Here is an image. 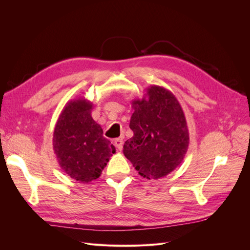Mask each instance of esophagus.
I'll return each mask as SVG.
<instances>
[{"mask_svg": "<svg viewBox=\"0 0 250 250\" xmlns=\"http://www.w3.org/2000/svg\"><path fill=\"white\" fill-rule=\"evenodd\" d=\"M113 144H115L116 148H117L119 151L122 150V148H123V140H122V139H117V140H115V142H113Z\"/></svg>", "mask_w": 250, "mask_h": 250, "instance_id": "1", "label": "esophagus"}]
</instances>
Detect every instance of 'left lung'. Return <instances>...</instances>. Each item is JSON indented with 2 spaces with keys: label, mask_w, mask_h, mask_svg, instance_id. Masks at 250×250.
I'll return each instance as SVG.
<instances>
[{
  "label": "left lung",
  "mask_w": 250,
  "mask_h": 250,
  "mask_svg": "<svg viewBox=\"0 0 250 250\" xmlns=\"http://www.w3.org/2000/svg\"><path fill=\"white\" fill-rule=\"evenodd\" d=\"M129 127L133 137L123 153L141 176L160 179L183 163L188 147V130L183 108L169 89L151 85L142 99L132 101Z\"/></svg>",
  "instance_id": "obj_1"
}]
</instances>
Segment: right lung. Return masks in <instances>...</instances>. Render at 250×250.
I'll return each mask as SVG.
<instances>
[{
    "label": "right lung",
    "mask_w": 250,
    "mask_h": 250,
    "mask_svg": "<svg viewBox=\"0 0 250 250\" xmlns=\"http://www.w3.org/2000/svg\"><path fill=\"white\" fill-rule=\"evenodd\" d=\"M93 103L77 98L66 103L53 133V149L60 168L83 184L101 175L115 146L103 137V130L92 118Z\"/></svg>",
    "instance_id": "right-lung-1"
}]
</instances>
